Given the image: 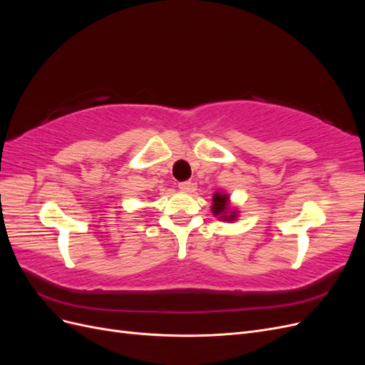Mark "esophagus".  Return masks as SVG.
<instances>
[{
    "instance_id": "1",
    "label": "esophagus",
    "mask_w": 365,
    "mask_h": 365,
    "mask_svg": "<svg viewBox=\"0 0 365 365\" xmlns=\"http://www.w3.org/2000/svg\"><path fill=\"white\" fill-rule=\"evenodd\" d=\"M192 182L190 181H182V182H180L178 184V187H180V190L181 192H190V189H192Z\"/></svg>"
}]
</instances>
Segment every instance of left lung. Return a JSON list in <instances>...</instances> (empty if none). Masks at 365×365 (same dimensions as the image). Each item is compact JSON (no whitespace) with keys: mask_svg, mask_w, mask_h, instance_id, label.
Wrapping results in <instances>:
<instances>
[{"mask_svg":"<svg viewBox=\"0 0 365 365\" xmlns=\"http://www.w3.org/2000/svg\"><path fill=\"white\" fill-rule=\"evenodd\" d=\"M212 212L215 216L222 220H235L237 217V212L231 210L230 207V197L228 195H224L220 192H216L213 195V205H212Z\"/></svg>","mask_w":365,"mask_h":365,"instance_id":"8db88e82","label":"left lung"}]
</instances>
